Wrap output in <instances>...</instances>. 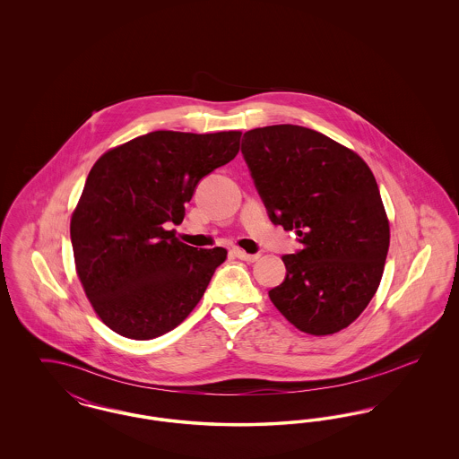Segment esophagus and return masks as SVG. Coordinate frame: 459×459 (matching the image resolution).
Segmentation results:
<instances>
[{"label": "esophagus", "mask_w": 459, "mask_h": 459, "mask_svg": "<svg viewBox=\"0 0 459 459\" xmlns=\"http://www.w3.org/2000/svg\"><path fill=\"white\" fill-rule=\"evenodd\" d=\"M232 255H234L236 258L242 260V262L247 263L256 262V260L260 258V255H249V253H246V251L240 249V247H234V249H232Z\"/></svg>", "instance_id": "1"}]
</instances>
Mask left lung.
I'll use <instances>...</instances> for the list:
<instances>
[{
    "instance_id": "1",
    "label": "left lung",
    "mask_w": 459,
    "mask_h": 459,
    "mask_svg": "<svg viewBox=\"0 0 459 459\" xmlns=\"http://www.w3.org/2000/svg\"><path fill=\"white\" fill-rule=\"evenodd\" d=\"M244 160L268 217L303 244L285 255L284 282L268 296L311 335L351 325L382 281L389 219L370 167L320 132L268 126L242 137Z\"/></svg>"
}]
</instances>
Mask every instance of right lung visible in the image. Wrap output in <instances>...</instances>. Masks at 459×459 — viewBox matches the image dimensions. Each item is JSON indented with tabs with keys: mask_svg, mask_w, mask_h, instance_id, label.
<instances>
[{
	"mask_svg": "<svg viewBox=\"0 0 459 459\" xmlns=\"http://www.w3.org/2000/svg\"><path fill=\"white\" fill-rule=\"evenodd\" d=\"M239 131H154L92 165L70 220L75 270L89 303L113 332L160 337L196 307L227 249H197L178 225L204 175L239 153Z\"/></svg>",
	"mask_w": 459,
	"mask_h": 459,
	"instance_id": "1",
	"label": "right lung"
}]
</instances>
